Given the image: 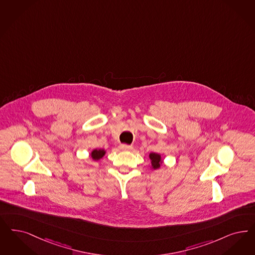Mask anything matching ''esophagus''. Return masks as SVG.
Here are the masks:
<instances>
[{
	"mask_svg": "<svg viewBox=\"0 0 255 255\" xmlns=\"http://www.w3.org/2000/svg\"><path fill=\"white\" fill-rule=\"evenodd\" d=\"M120 148H121V149H123V150H130V149H132V146L125 145V144H122V145L120 146Z\"/></svg>",
	"mask_w": 255,
	"mask_h": 255,
	"instance_id": "esophagus-1",
	"label": "esophagus"
}]
</instances>
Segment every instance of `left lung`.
I'll list each match as a JSON object with an SVG mask.
<instances>
[{
	"mask_svg": "<svg viewBox=\"0 0 255 255\" xmlns=\"http://www.w3.org/2000/svg\"><path fill=\"white\" fill-rule=\"evenodd\" d=\"M149 158L150 160V168L151 169H159L163 165L164 159L160 153L156 152H149Z\"/></svg>",
	"mask_w": 255,
	"mask_h": 255,
	"instance_id": "left-lung-1",
	"label": "left lung"
}]
</instances>
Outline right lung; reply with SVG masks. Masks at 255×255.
Returning a JSON list of instances; mask_svg holds the SVG:
<instances>
[{
    "mask_svg": "<svg viewBox=\"0 0 255 255\" xmlns=\"http://www.w3.org/2000/svg\"><path fill=\"white\" fill-rule=\"evenodd\" d=\"M106 150L104 149H93L90 152V158L93 161H99L103 158L106 155Z\"/></svg>",
    "mask_w": 255,
    "mask_h": 255,
    "instance_id": "1",
    "label": "right lung"
}]
</instances>
